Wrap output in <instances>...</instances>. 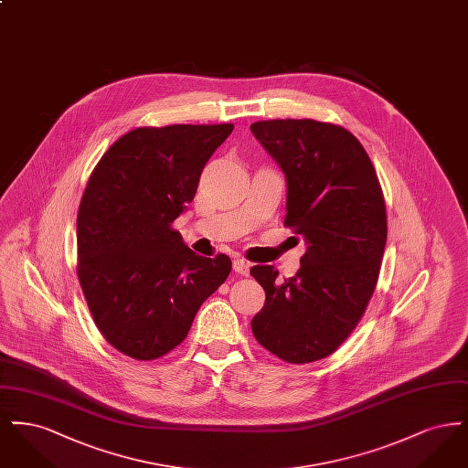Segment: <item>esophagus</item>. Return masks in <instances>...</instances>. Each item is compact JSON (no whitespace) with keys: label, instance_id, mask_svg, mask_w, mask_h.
Wrapping results in <instances>:
<instances>
[{"label":"esophagus","instance_id":"1","mask_svg":"<svg viewBox=\"0 0 468 468\" xmlns=\"http://www.w3.org/2000/svg\"><path fill=\"white\" fill-rule=\"evenodd\" d=\"M249 261H245V260H235L233 261V270L237 271V273H240V275H249Z\"/></svg>","mask_w":468,"mask_h":468}]
</instances>
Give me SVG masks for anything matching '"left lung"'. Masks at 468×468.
I'll return each mask as SVG.
<instances>
[{"label":"left lung","mask_w":468,"mask_h":468,"mask_svg":"<svg viewBox=\"0 0 468 468\" xmlns=\"http://www.w3.org/2000/svg\"><path fill=\"white\" fill-rule=\"evenodd\" d=\"M286 177L284 224L307 250L290 279L271 265L250 275L267 300L250 328L288 363L330 356L356 328L376 284L388 239L386 205L374 165L356 136L314 119L250 124Z\"/></svg>","instance_id":"left-lung-1"}]
</instances>
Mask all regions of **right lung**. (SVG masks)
Here are the masks:
<instances>
[{
    "label": "right lung",
    "mask_w": 468,
    "mask_h": 468,
    "mask_svg": "<svg viewBox=\"0 0 468 468\" xmlns=\"http://www.w3.org/2000/svg\"><path fill=\"white\" fill-rule=\"evenodd\" d=\"M233 124H174L122 134L92 170L77 214V275L90 315L126 356L151 361L187 336L201 303L231 271L172 223Z\"/></svg>",
    "instance_id": "add662e5"
}]
</instances>
